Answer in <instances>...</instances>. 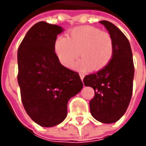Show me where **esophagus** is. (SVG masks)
<instances>
[{
    "label": "esophagus",
    "mask_w": 146,
    "mask_h": 146,
    "mask_svg": "<svg viewBox=\"0 0 146 146\" xmlns=\"http://www.w3.org/2000/svg\"><path fill=\"white\" fill-rule=\"evenodd\" d=\"M80 79H81V80L83 81V80H84V76L83 74H80Z\"/></svg>",
    "instance_id": "1"
}]
</instances>
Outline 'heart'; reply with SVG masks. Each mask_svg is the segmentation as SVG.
Returning <instances> with one entry per match:
<instances>
[{"instance_id":"obj_1","label":"heart","mask_w":146,"mask_h":146,"mask_svg":"<svg viewBox=\"0 0 146 146\" xmlns=\"http://www.w3.org/2000/svg\"><path fill=\"white\" fill-rule=\"evenodd\" d=\"M54 52L59 62L70 67L80 55L76 65L79 70L103 69L109 64L114 53L113 40L109 33L91 26L74 28L67 37L58 36L54 43Z\"/></svg>"}]
</instances>
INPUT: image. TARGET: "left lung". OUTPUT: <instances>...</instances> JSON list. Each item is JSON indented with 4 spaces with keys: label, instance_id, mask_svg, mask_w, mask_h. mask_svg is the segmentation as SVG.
Masks as SVG:
<instances>
[{
    "label": "left lung",
    "instance_id": "1",
    "mask_svg": "<svg viewBox=\"0 0 146 146\" xmlns=\"http://www.w3.org/2000/svg\"><path fill=\"white\" fill-rule=\"evenodd\" d=\"M113 40L114 53L106 67L86 76L84 85L94 89L89 102L93 117L103 123H113L126 112L132 94L134 65L132 53L125 35L113 23L100 21Z\"/></svg>",
    "mask_w": 146,
    "mask_h": 146
}]
</instances>
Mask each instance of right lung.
<instances>
[{"label":"right lung","mask_w":146,"mask_h":146,"mask_svg":"<svg viewBox=\"0 0 146 146\" xmlns=\"http://www.w3.org/2000/svg\"><path fill=\"white\" fill-rule=\"evenodd\" d=\"M64 29L39 22L27 32L18 49V82L24 109L40 126L58 125L67 115V103L83 88L79 74L60 63L54 52Z\"/></svg>","instance_id":"add662e5"}]
</instances>
